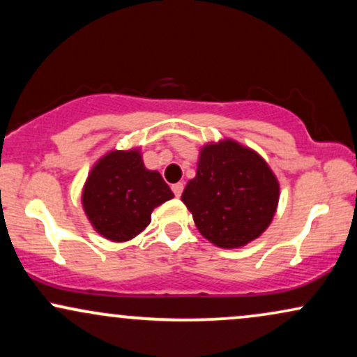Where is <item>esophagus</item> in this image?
I'll return each instance as SVG.
<instances>
[{
	"mask_svg": "<svg viewBox=\"0 0 357 357\" xmlns=\"http://www.w3.org/2000/svg\"><path fill=\"white\" fill-rule=\"evenodd\" d=\"M171 188H173V192L176 195V198H179V196H181L183 190H184V184L183 183H176Z\"/></svg>",
	"mask_w": 357,
	"mask_h": 357,
	"instance_id": "1",
	"label": "esophagus"
}]
</instances>
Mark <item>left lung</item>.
<instances>
[{"label": "left lung", "mask_w": 357, "mask_h": 357, "mask_svg": "<svg viewBox=\"0 0 357 357\" xmlns=\"http://www.w3.org/2000/svg\"><path fill=\"white\" fill-rule=\"evenodd\" d=\"M278 196L280 186L267 161L223 139L202 147L196 176L181 199L204 238L221 248H240L267 230Z\"/></svg>", "instance_id": "8db88e82"}]
</instances>
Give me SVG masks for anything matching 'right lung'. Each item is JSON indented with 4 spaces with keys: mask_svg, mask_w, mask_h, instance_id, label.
<instances>
[{
    "mask_svg": "<svg viewBox=\"0 0 357 357\" xmlns=\"http://www.w3.org/2000/svg\"><path fill=\"white\" fill-rule=\"evenodd\" d=\"M174 198L158 171H149L141 151H110L90 169L82 206L93 230L110 241H129L151 223L155 206Z\"/></svg>",
    "mask_w": 357,
    "mask_h": 357,
    "instance_id": "right-lung-1",
    "label": "right lung"
}]
</instances>
